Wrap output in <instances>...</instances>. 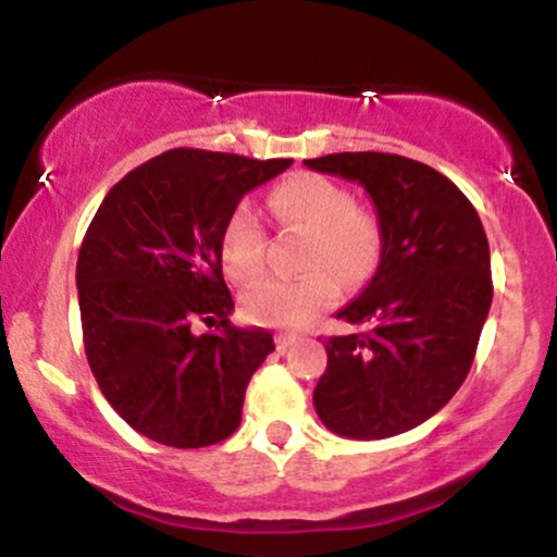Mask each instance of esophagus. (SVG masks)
Segmentation results:
<instances>
[{"label":"esophagus","mask_w":557,"mask_h":557,"mask_svg":"<svg viewBox=\"0 0 557 557\" xmlns=\"http://www.w3.org/2000/svg\"><path fill=\"white\" fill-rule=\"evenodd\" d=\"M293 343H296V335H290V332H277V335H274V345H277V350H287Z\"/></svg>","instance_id":"obj_1"}]
</instances>
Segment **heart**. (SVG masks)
<instances>
[{"instance_id":"obj_1","label":"heart","mask_w":557,"mask_h":557,"mask_svg":"<svg viewBox=\"0 0 557 557\" xmlns=\"http://www.w3.org/2000/svg\"><path fill=\"white\" fill-rule=\"evenodd\" d=\"M270 212L283 230L306 235L300 280H270L240 298L248 322L298 330L311 324L337 300L343 285L356 287L372 277L382 253V225L372 209L335 181L311 172L287 177L272 188ZM267 235L257 212L238 203L220 235L222 270L233 283L253 285L264 277Z\"/></svg>"}]
</instances>
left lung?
<instances>
[{
    "mask_svg": "<svg viewBox=\"0 0 557 557\" xmlns=\"http://www.w3.org/2000/svg\"><path fill=\"white\" fill-rule=\"evenodd\" d=\"M372 196L382 253L372 283L337 319L314 389L324 426L341 437L408 432L463 385L492 304L490 243L476 209L430 164L380 151L304 159Z\"/></svg>",
    "mask_w": 557,
    "mask_h": 557,
    "instance_id": "obj_1",
    "label": "left lung"
}]
</instances>
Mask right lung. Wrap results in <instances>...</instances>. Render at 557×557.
<instances>
[{"mask_svg":"<svg viewBox=\"0 0 557 557\" xmlns=\"http://www.w3.org/2000/svg\"><path fill=\"white\" fill-rule=\"evenodd\" d=\"M290 164L170 149L96 209L75 270L83 345L104 398L144 437L207 447L238 430L248 380L274 341L230 324L220 235L240 198ZM196 321L218 330L196 336Z\"/></svg>","mask_w":557,"mask_h":557,"instance_id":"add662e5","label":"right lung"}]
</instances>
